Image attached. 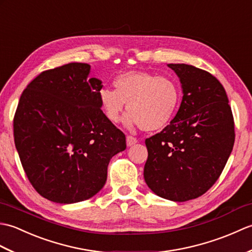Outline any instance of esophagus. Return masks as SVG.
Here are the masks:
<instances>
[{
  "instance_id": "1",
  "label": "esophagus",
  "mask_w": 252,
  "mask_h": 252,
  "mask_svg": "<svg viewBox=\"0 0 252 252\" xmlns=\"http://www.w3.org/2000/svg\"><path fill=\"white\" fill-rule=\"evenodd\" d=\"M136 143H137V140H136L135 137H133L131 135H127L126 136V145L127 146H133Z\"/></svg>"
}]
</instances>
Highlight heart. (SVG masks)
<instances>
[{
	"instance_id": "1",
	"label": "heart",
	"mask_w": 252,
	"mask_h": 252,
	"mask_svg": "<svg viewBox=\"0 0 252 252\" xmlns=\"http://www.w3.org/2000/svg\"><path fill=\"white\" fill-rule=\"evenodd\" d=\"M115 90L98 91L100 108L112 123H118L126 108L127 126H140L144 131L167 126L179 109L181 90L174 80L141 71L122 73L114 80Z\"/></svg>"
}]
</instances>
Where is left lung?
Returning a JSON list of instances; mask_svg holds the SVG:
<instances>
[{"instance_id": "1", "label": "left lung", "mask_w": 252, "mask_h": 252, "mask_svg": "<svg viewBox=\"0 0 252 252\" xmlns=\"http://www.w3.org/2000/svg\"><path fill=\"white\" fill-rule=\"evenodd\" d=\"M183 97L174 119L146 138L144 179L155 194L172 201L199 197L216 183L233 151L234 119L225 90L211 73L169 63Z\"/></svg>"}]
</instances>
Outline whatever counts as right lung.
Here are the masks:
<instances>
[{"instance_id":"add662e5","label":"right lung","mask_w":252,"mask_h":252,"mask_svg":"<svg viewBox=\"0 0 252 252\" xmlns=\"http://www.w3.org/2000/svg\"><path fill=\"white\" fill-rule=\"evenodd\" d=\"M89 63H70L27 85L14 117L21 164L39 194L57 203L87 200L103 189L126 135L100 109L101 81Z\"/></svg>"}]
</instances>
